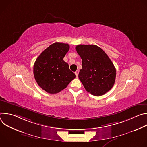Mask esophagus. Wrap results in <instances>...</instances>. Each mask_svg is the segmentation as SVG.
<instances>
[{
	"label": "esophagus",
	"instance_id": "34e87169",
	"mask_svg": "<svg viewBox=\"0 0 147 147\" xmlns=\"http://www.w3.org/2000/svg\"><path fill=\"white\" fill-rule=\"evenodd\" d=\"M78 73H79V71H78V70H77V71H75V74H76V77L77 78L78 77Z\"/></svg>",
	"mask_w": 147,
	"mask_h": 147
}]
</instances>
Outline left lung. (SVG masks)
Here are the masks:
<instances>
[{"mask_svg":"<svg viewBox=\"0 0 147 147\" xmlns=\"http://www.w3.org/2000/svg\"><path fill=\"white\" fill-rule=\"evenodd\" d=\"M76 49L82 59L78 78L86 91L101 96L113 86L116 69L107 53L95 45H78Z\"/></svg>","mask_w":147,"mask_h":147,"instance_id":"1","label":"left lung"}]
</instances>
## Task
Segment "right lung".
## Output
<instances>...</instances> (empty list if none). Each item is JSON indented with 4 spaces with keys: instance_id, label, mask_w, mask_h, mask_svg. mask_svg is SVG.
<instances>
[{
    "instance_id": "1",
    "label": "right lung",
    "mask_w": 147,
    "mask_h": 147,
    "mask_svg": "<svg viewBox=\"0 0 147 147\" xmlns=\"http://www.w3.org/2000/svg\"><path fill=\"white\" fill-rule=\"evenodd\" d=\"M70 46L56 42L45 49L34 65V78L38 86L48 93L56 94L66 88L76 77L63 60Z\"/></svg>"
}]
</instances>
